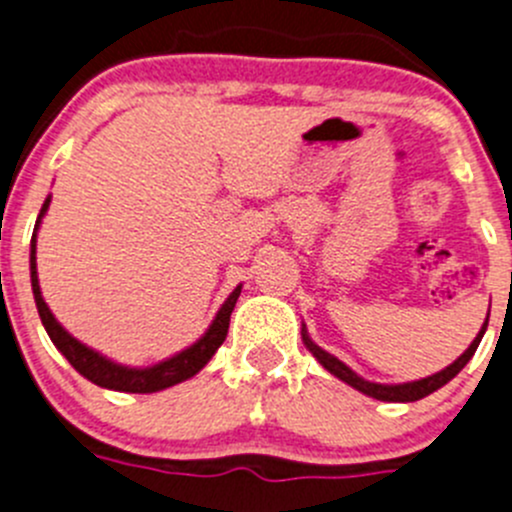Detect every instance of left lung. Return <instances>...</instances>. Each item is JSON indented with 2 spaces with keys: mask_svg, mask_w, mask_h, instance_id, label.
I'll return each mask as SVG.
<instances>
[{
  "mask_svg": "<svg viewBox=\"0 0 512 512\" xmlns=\"http://www.w3.org/2000/svg\"><path fill=\"white\" fill-rule=\"evenodd\" d=\"M487 318H490V313H487ZM485 328H487V321L482 323V328H480V333H477V338L470 343V348H467V351L462 353L460 358H457L455 364H450L444 371H439V374L427 376V379L409 381V384H396V386L371 384V381H364V379H361V376L353 374V371L348 369L346 364H341V361H338L336 356H331V353H326V351H323V348L315 346V343L308 338V333H303V341H305V346L310 348V353H313V356L318 358V361H321L323 369H328L333 376H338V379H341V381H346L348 386L358 389V391H361V394L374 396V399H379V401H417V399H424V396H429V394H432V391L442 389V386L447 384V381H452L457 374H460L462 369H465V364H467V361H470L472 356H475L477 346H480L482 333H485Z\"/></svg>",
  "mask_w": 512,
  "mask_h": 512,
  "instance_id": "1",
  "label": "left lung"
}]
</instances>
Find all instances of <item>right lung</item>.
Instances as JSON below:
<instances>
[{
    "mask_svg": "<svg viewBox=\"0 0 512 512\" xmlns=\"http://www.w3.org/2000/svg\"><path fill=\"white\" fill-rule=\"evenodd\" d=\"M50 207V197L45 199L40 209V217H37L35 224V234H32V252H30V272H32V293H35V303H37V313L42 318V326H45L47 336L50 341L55 343L57 351L62 356L68 358L73 369L78 374H83L85 379L93 381V384L103 386V389H113V391H128V394H154V391L169 389V386L181 384V381L191 379L194 374L207 366L209 358L217 353V348L222 346L224 338H227L229 331V315H232L234 303L240 298L242 288H234V293L224 300V305L219 308L217 318L209 326V331L199 338L194 346H189L186 351L176 353L174 358L169 361H161V364L151 366V369H128V366H118L113 361H108L105 356L95 353L93 348L83 346L80 341H75L60 323L55 321V315L50 313L47 303L42 300L40 293V283H37V262H35V237H37V227H40L42 214L47 212Z\"/></svg>",
    "mask_w": 512,
    "mask_h": 512,
    "instance_id": "1",
    "label": "right lung"
}]
</instances>
